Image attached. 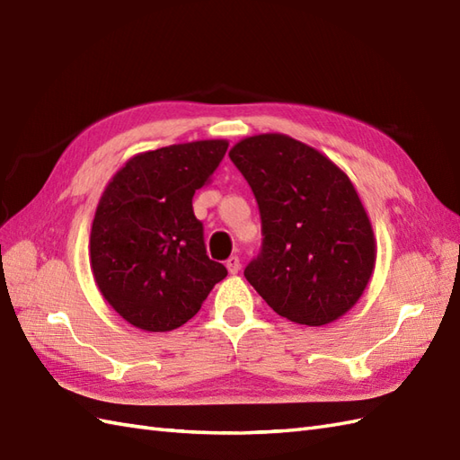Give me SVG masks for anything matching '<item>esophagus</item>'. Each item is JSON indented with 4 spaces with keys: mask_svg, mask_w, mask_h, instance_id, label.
Listing matches in <instances>:
<instances>
[{
    "mask_svg": "<svg viewBox=\"0 0 460 460\" xmlns=\"http://www.w3.org/2000/svg\"><path fill=\"white\" fill-rule=\"evenodd\" d=\"M226 266H227V270H229V274H237L239 270H241V261H239V256H231L229 261L226 262Z\"/></svg>",
    "mask_w": 460,
    "mask_h": 460,
    "instance_id": "1",
    "label": "esophagus"
}]
</instances>
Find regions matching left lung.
I'll list each match as a JSON object with an SVG mask.
<instances>
[{
    "instance_id": "1",
    "label": "left lung",
    "mask_w": 460,
    "mask_h": 460,
    "mask_svg": "<svg viewBox=\"0 0 460 460\" xmlns=\"http://www.w3.org/2000/svg\"><path fill=\"white\" fill-rule=\"evenodd\" d=\"M262 217V252L244 278L288 321L324 326L359 301L376 241L349 176L286 134H258L229 151Z\"/></svg>"
}]
</instances>
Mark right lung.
I'll return each instance as SVG.
<instances>
[{
	"mask_svg": "<svg viewBox=\"0 0 460 460\" xmlns=\"http://www.w3.org/2000/svg\"><path fill=\"white\" fill-rule=\"evenodd\" d=\"M227 147V139H198L137 153L104 188L91 226V272L101 296L139 331L182 326L227 276L208 258L192 209Z\"/></svg>",
	"mask_w": 460,
	"mask_h": 460,
	"instance_id": "add662e5",
	"label": "right lung"
}]
</instances>
